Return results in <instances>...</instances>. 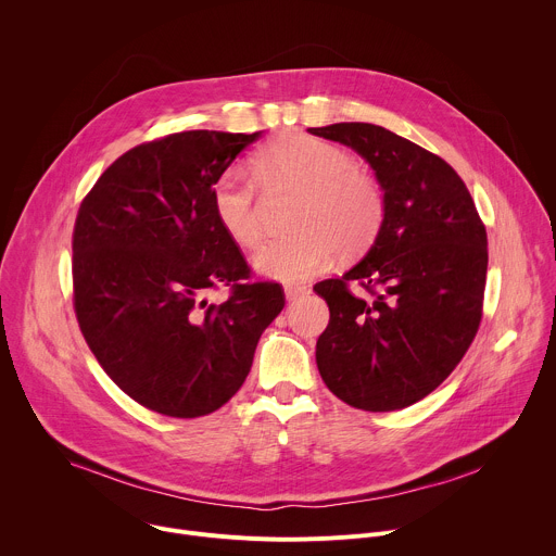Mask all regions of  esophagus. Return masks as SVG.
I'll return each instance as SVG.
<instances>
[{"instance_id":"34e87169","label":"esophagus","mask_w":556,"mask_h":556,"mask_svg":"<svg viewBox=\"0 0 556 556\" xmlns=\"http://www.w3.org/2000/svg\"><path fill=\"white\" fill-rule=\"evenodd\" d=\"M283 292H286V299H288V301H294V299H299L301 294L309 292V288H307V286H301V283H288V286L283 288Z\"/></svg>"}]
</instances>
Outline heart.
<instances>
[{
    "label": "heart",
    "instance_id": "heart-1",
    "mask_svg": "<svg viewBox=\"0 0 556 556\" xmlns=\"http://www.w3.org/2000/svg\"><path fill=\"white\" fill-rule=\"evenodd\" d=\"M253 178L266 191H296L288 226L292 232L268 242L253 257L260 275L301 281L319 273L339 251L354 257L369 249L382 226L384 200L378 182L358 169L356 157L321 138L286 134L253 155ZM217 224L235 244L262 242L257 189L235 172L211 189Z\"/></svg>",
    "mask_w": 556,
    "mask_h": 556
}]
</instances>
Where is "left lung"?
Segmentation results:
<instances>
[{
	"instance_id": "obj_1",
	"label": "left lung",
	"mask_w": 556,
	"mask_h": 556,
	"mask_svg": "<svg viewBox=\"0 0 556 556\" xmlns=\"http://www.w3.org/2000/svg\"><path fill=\"white\" fill-rule=\"evenodd\" d=\"M307 131L365 157L384 200L365 257L341 279L314 286L330 307L316 367L356 409H405L455 369L480 328L486 228L462 178L420 144L371 123ZM350 280L366 294L354 298Z\"/></svg>"
}]
</instances>
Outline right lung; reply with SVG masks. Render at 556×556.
<instances>
[{
	"instance_id": "right-lung-1",
	"label": "right lung",
	"mask_w": 556,
	"mask_h": 556,
	"mask_svg": "<svg viewBox=\"0 0 556 556\" xmlns=\"http://www.w3.org/2000/svg\"><path fill=\"white\" fill-rule=\"evenodd\" d=\"M262 131H180L123 153L78 208L74 309L105 374L172 418L219 409L283 309L279 283L249 266L213 215L211 189ZM230 285L217 306L205 292Z\"/></svg>"
}]
</instances>
